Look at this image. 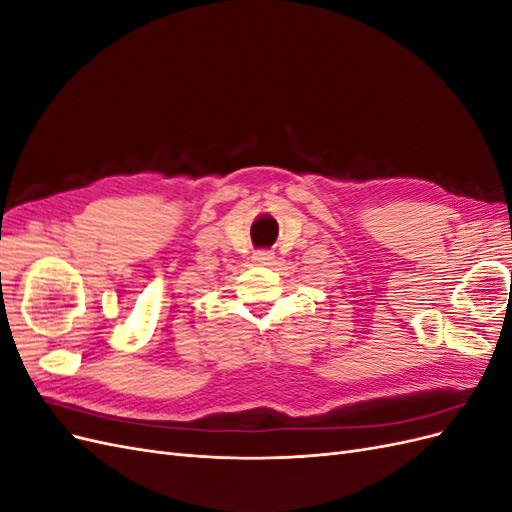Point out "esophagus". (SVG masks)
Returning <instances> with one entry per match:
<instances>
[{
	"mask_svg": "<svg viewBox=\"0 0 512 512\" xmlns=\"http://www.w3.org/2000/svg\"><path fill=\"white\" fill-rule=\"evenodd\" d=\"M273 252L271 250H258V252H254V262L256 265H271V260H273Z\"/></svg>",
	"mask_w": 512,
	"mask_h": 512,
	"instance_id": "34e87169",
	"label": "esophagus"
}]
</instances>
